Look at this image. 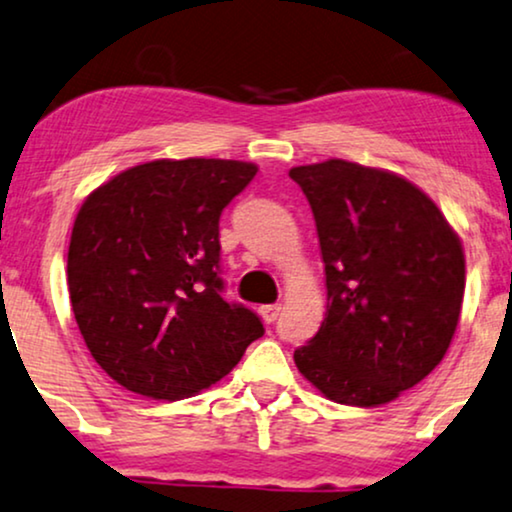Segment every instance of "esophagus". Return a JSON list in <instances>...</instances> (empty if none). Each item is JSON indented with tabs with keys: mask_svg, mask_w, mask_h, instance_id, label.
Here are the masks:
<instances>
[{
	"mask_svg": "<svg viewBox=\"0 0 512 512\" xmlns=\"http://www.w3.org/2000/svg\"><path fill=\"white\" fill-rule=\"evenodd\" d=\"M278 312H281V304H262L260 316L264 323H274L278 319Z\"/></svg>",
	"mask_w": 512,
	"mask_h": 512,
	"instance_id": "esophagus-1",
	"label": "esophagus"
}]
</instances>
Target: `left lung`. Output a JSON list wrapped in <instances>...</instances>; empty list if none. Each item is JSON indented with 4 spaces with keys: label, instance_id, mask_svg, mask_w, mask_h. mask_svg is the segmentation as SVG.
Masks as SVG:
<instances>
[{
    "label": "left lung",
    "instance_id": "obj_1",
    "mask_svg": "<svg viewBox=\"0 0 512 512\" xmlns=\"http://www.w3.org/2000/svg\"><path fill=\"white\" fill-rule=\"evenodd\" d=\"M314 212L326 319L295 366L328 399L380 406L444 359L465 290L461 238L409 179L347 160L288 172Z\"/></svg>",
    "mask_w": 512,
    "mask_h": 512
}]
</instances>
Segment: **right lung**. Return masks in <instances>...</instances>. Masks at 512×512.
<instances>
[{"mask_svg":"<svg viewBox=\"0 0 512 512\" xmlns=\"http://www.w3.org/2000/svg\"><path fill=\"white\" fill-rule=\"evenodd\" d=\"M241 160H153L92 191L73 224L68 293L92 357L141 397L215 385L262 338L260 316L222 297L219 217L250 184Z\"/></svg>","mask_w":512,"mask_h":512,"instance_id":"obj_1","label":"right lung"}]
</instances>
